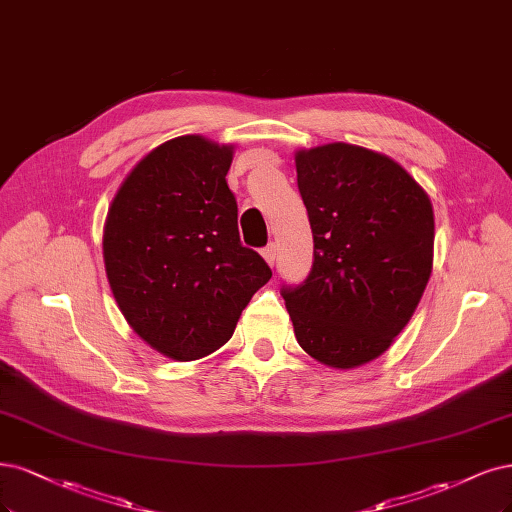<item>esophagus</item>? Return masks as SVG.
<instances>
[{
    "mask_svg": "<svg viewBox=\"0 0 512 512\" xmlns=\"http://www.w3.org/2000/svg\"><path fill=\"white\" fill-rule=\"evenodd\" d=\"M262 258L267 260L269 267H273V264H275V258H277V248H275V243H269L267 248L262 250Z\"/></svg>",
    "mask_w": 512,
    "mask_h": 512,
    "instance_id": "esophagus-1",
    "label": "esophagus"
}]
</instances>
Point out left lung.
I'll use <instances>...</instances> for the list:
<instances>
[{"instance_id":"obj_1","label":"left lung","mask_w":512,"mask_h":512,"mask_svg":"<svg viewBox=\"0 0 512 512\" xmlns=\"http://www.w3.org/2000/svg\"><path fill=\"white\" fill-rule=\"evenodd\" d=\"M313 269L284 301L296 341L330 368L385 354L409 324L434 264L428 192L394 158L332 142L294 152Z\"/></svg>"}]
</instances>
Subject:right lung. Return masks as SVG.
I'll return each instance as SVG.
<instances>
[{
  "instance_id": "add662e5",
  "label": "right lung",
  "mask_w": 512,
  "mask_h": 512,
  "mask_svg": "<svg viewBox=\"0 0 512 512\" xmlns=\"http://www.w3.org/2000/svg\"><path fill=\"white\" fill-rule=\"evenodd\" d=\"M235 146L180 135L120 184L103 224V264L131 330L175 362L214 354L271 279L243 248L226 173Z\"/></svg>"
}]
</instances>
